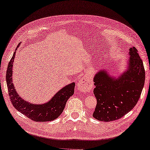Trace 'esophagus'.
I'll return each instance as SVG.
<instances>
[{
	"instance_id": "obj_1",
	"label": "esophagus",
	"mask_w": 150,
	"mask_h": 150,
	"mask_svg": "<svg viewBox=\"0 0 150 150\" xmlns=\"http://www.w3.org/2000/svg\"><path fill=\"white\" fill-rule=\"evenodd\" d=\"M78 90L81 92H86L90 90V81H87L85 78L80 79L77 84Z\"/></svg>"
}]
</instances>
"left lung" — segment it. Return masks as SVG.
<instances>
[{
    "mask_svg": "<svg viewBox=\"0 0 150 150\" xmlns=\"http://www.w3.org/2000/svg\"><path fill=\"white\" fill-rule=\"evenodd\" d=\"M128 69L113 78L104 70L93 78L97 105L93 117L103 122L118 120L130 111L139 99L145 81L143 62L135 47L129 49Z\"/></svg>",
    "mask_w": 150,
    "mask_h": 150,
    "instance_id": "1",
    "label": "left lung"
}]
</instances>
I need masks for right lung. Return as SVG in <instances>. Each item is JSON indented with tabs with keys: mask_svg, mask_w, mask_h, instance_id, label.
Returning <instances> with one entry per match:
<instances>
[{
	"mask_svg": "<svg viewBox=\"0 0 150 150\" xmlns=\"http://www.w3.org/2000/svg\"><path fill=\"white\" fill-rule=\"evenodd\" d=\"M15 53L16 52L9 62L6 76L9 96L13 105L18 111L33 121L42 122L53 121L62 114L67 100L74 94L75 83H72L62 88L52 99L45 104H33L28 103L18 96L13 83V63Z\"/></svg>",
	"mask_w": 150,
	"mask_h": 150,
	"instance_id": "right-lung-1",
	"label": "right lung"
}]
</instances>
